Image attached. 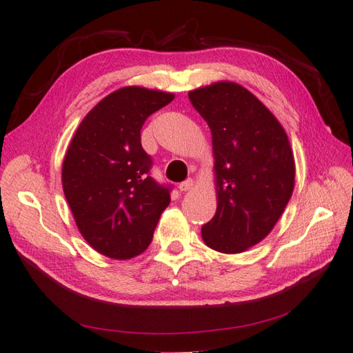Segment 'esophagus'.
Returning a JSON list of instances; mask_svg holds the SVG:
<instances>
[{
	"label": "esophagus",
	"mask_w": 353,
	"mask_h": 353,
	"mask_svg": "<svg viewBox=\"0 0 353 353\" xmlns=\"http://www.w3.org/2000/svg\"><path fill=\"white\" fill-rule=\"evenodd\" d=\"M192 185H194V181H192V179H188V181H183L182 183H179V190L190 191L192 188Z\"/></svg>",
	"instance_id": "34e87169"
}]
</instances>
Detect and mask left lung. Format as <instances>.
Instances as JSON below:
<instances>
[{
  "label": "left lung",
  "mask_w": 353,
  "mask_h": 353,
  "mask_svg": "<svg viewBox=\"0 0 353 353\" xmlns=\"http://www.w3.org/2000/svg\"><path fill=\"white\" fill-rule=\"evenodd\" d=\"M188 98L212 134L217 211L202 226L211 250L239 254L272 231L294 191L295 163L275 116L236 82L192 90Z\"/></svg>",
  "instance_id": "obj_1"
}]
</instances>
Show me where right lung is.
Masks as SVG:
<instances>
[{
	"instance_id": "add662e5",
	"label": "right lung",
	"mask_w": 353,
	"mask_h": 353,
	"mask_svg": "<svg viewBox=\"0 0 353 353\" xmlns=\"http://www.w3.org/2000/svg\"><path fill=\"white\" fill-rule=\"evenodd\" d=\"M174 94L123 87L103 98L84 121L62 163V188L88 245L110 259L127 260L147 250L171 185L151 177L153 159L141 143L147 117Z\"/></svg>"
}]
</instances>
